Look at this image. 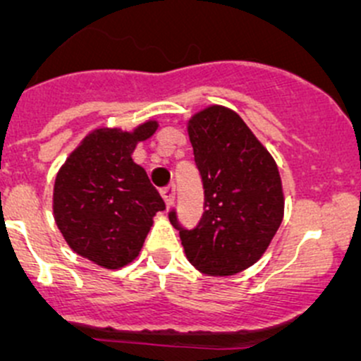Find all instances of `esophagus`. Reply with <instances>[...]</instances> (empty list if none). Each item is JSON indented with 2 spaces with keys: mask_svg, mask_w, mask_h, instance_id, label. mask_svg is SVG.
<instances>
[{
  "mask_svg": "<svg viewBox=\"0 0 361 361\" xmlns=\"http://www.w3.org/2000/svg\"><path fill=\"white\" fill-rule=\"evenodd\" d=\"M160 194H162V197H164V201H166L167 207L173 206V202H174V185H167L166 188H162V190H160Z\"/></svg>",
  "mask_w": 361,
  "mask_h": 361,
  "instance_id": "34e87169",
  "label": "esophagus"
}]
</instances>
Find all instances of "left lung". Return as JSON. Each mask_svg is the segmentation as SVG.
<instances>
[{
    "mask_svg": "<svg viewBox=\"0 0 361 361\" xmlns=\"http://www.w3.org/2000/svg\"><path fill=\"white\" fill-rule=\"evenodd\" d=\"M187 130L202 176L204 214L194 231H185L174 211L169 220L199 272L234 276L260 260L283 221L278 164L231 108H204Z\"/></svg>",
    "mask_w": 361,
    "mask_h": 361,
    "instance_id": "8db88e82",
    "label": "left lung"
}]
</instances>
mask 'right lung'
Returning a JSON list of instances; mask_svg holds the SVG:
<instances>
[{
  "mask_svg": "<svg viewBox=\"0 0 361 361\" xmlns=\"http://www.w3.org/2000/svg\"><path fill=\"white\" fill-rule=\"evenodd\" d=\"M159 129L147 120L133 130H90L57 171L52 209L57 228L80 257L103 269H122L140 255L166 207L148 174L134 162L137 143Z\"/></svg>",
  "mask_w": 361,
  "mask_h": 361,
  "instance_id": "1",
  "label": "right lung"
}]
</instances>
